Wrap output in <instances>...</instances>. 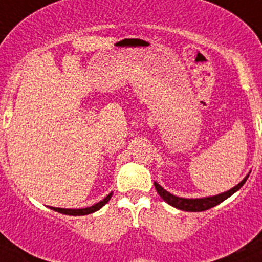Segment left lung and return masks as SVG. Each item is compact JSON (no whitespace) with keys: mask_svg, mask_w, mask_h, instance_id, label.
Instances as JSON below:
<instances>
[{"mask_svg":"<svg viewBox=\"0 0 262 262\" xmlns=\"http://www.w3.org/2000/svg\"><path fill=\"white\" fill-rule=\"evenodd\" d=\"M251 173V172H249ZM249 174H247L244 177V180L239 182V184L233 186L232 189L230 190L224 191V193L216 194V195H211V196H203V198H182V196H177L174 194L169 193L164 189L161 185H159L157 182H154L155 187H156L157 193L165 201L168 205L173 206L176 209L178 210H184V211H193V212H200V211H205V210H209L214 206L219 205L223 201H226L227 198H230L232 194H235L236 191L239 190L240 187L245 184V181L248 180Z\"/></svg>","mask_w":262,"mask_h":262,"instance_id":"8db88e82","label":"left lung"}]
</instances>
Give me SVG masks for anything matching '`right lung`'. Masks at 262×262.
Here are the masks:
<instances>
[{
  "instance_id": "right-lung-1",
  "label": "right lung",
  "mask_w": 262,
  "mask_h": 262,
  "mask_svg": "<svg viewBox=\"0 0 262 262\" xmlns=\"http://www.w3.org/2000/svg\"><path fill=\"white\" fill-rule=\"evenodd\" d=\"M111 195L113 193L108 194L106 198H103L102 201H99L98 203L96 205L90 206V207H85V209H60V207H51L53 211H57V212H61V214H66V215H73V216H80V215H88V214H92V212H96L98 211L99 209H102L103 206L110 201Z\"/></svg>"
}]
</instances>
